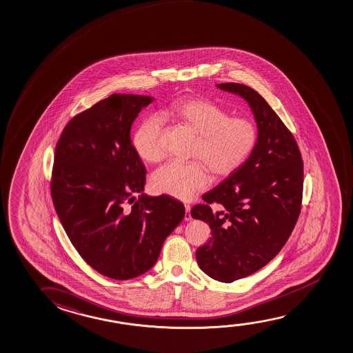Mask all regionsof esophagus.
I'll return each mask as SVG.
<instances>
[{"instance_id": "34e87169", "label": "esophagus", "mask_w": 353, "mask_h": 353, "mask_svg": "<svg viewBox=\"0 0 353 353\" xmlns=\"http://www.w3.org/2000/svg\"><path fill=\"white\" fill-rule=\"evenodd\" d=\"M184 209H185V215H184V220L190 221L192 220V215H190V205L184 204Z\"/></svg>"}]
</instances>
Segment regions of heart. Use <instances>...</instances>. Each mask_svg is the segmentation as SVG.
I'll return each mask as SVG.
<instances>
[{"label": "heart", "mask_w": 353, "mask_h": 353, "mask_svg": "<svg viewBox=\"0 0 353 353\" xmlns=\"http://www.w3.org/2000/svg\"><path fill=\"white\" fill-rule=\"evenodd\" d=\"M163 119L172 118L198 134L188 163H165L152 176V188L159 194L190 200L206 190L211 174L227 177L241 169L249 159L257 141L259 128L251 119L230 117L217 103L205 98H187L172 103L161 112ZM163 125L155 117L139 123L133 134V148L147 163H159L165 157Z\"/></svg>", "instance_id": "heart-1"}]
</instances>
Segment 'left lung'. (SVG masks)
Returning a JSON list of instances; mask_svg holds the SVG:
<instances>
[{"label": "left lung", "instance_id": "obj_1", "mask_svg": "<svg viewBox=\"0 0 353 353\" xmlns=\"http://www.w3.org/2000/svg\"><path fill=\"white\" fill-rule=\"evenodd\" d=\"M217 87L244 98L259 128L245 163L190 211L211 230L209 241L196 250L200 270L232 283L266 266L285 245L301 212L303 163L292 133L260 93L235 82Z\"/></svg>", "mask_w": 353, "mask_h": 353}]
</instances>
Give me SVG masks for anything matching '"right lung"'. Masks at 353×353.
<instances>
[{
    "instance_id": "obj_1",
    "label": "right lung",
    "mask_w": 353,
    "mask_h": 353,
    "mask_svg": "<svg viewBox=\"0 0 353 353\" xmlns=\"http://www.w3.org/2000/svg\"><path fill=\"white\" fill-rule=\"evenodd\" d=\"M153 98L112 94L75 115L58 139L51 194L57 215L82 259L103 276L128 281L155 265L184 217L168 195L142 193L145 166L130 131Z\"/></svg>"
}]
</instances>
